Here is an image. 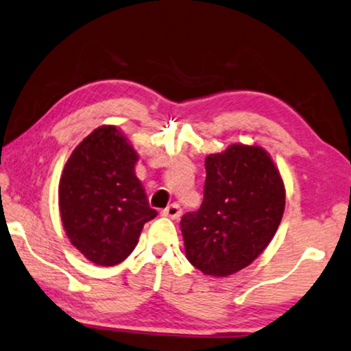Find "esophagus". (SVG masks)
I'll return each mask as SVG.
<instances>
[{"mask_svg": "<svg viewBox=\"0 0 351 351\" xmlns=\"http://www.w3.org/2000/svg\"><path fill=\"white\" fill-rule=\"evenodd\" d=\"M162 215H164V217H169V219H171V220L180 219V215H181V208H180V204L173 203V204L167 206V208L162 210Z\"/></svg>", "mask_w": 351, "mask_h": 351, "instance_id": "34e87169", "label": "esophagus"}]
</instances>
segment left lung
Masks as SVG:
<instances>
[{
	"instance_id": "left-lung-1",
	"label": "left lung",
	"mask_w": 351,
	"mask_h": 351,
	"mask_svg": "<svg viewBox=\"0 0 351 351\" xmlns=\"http://www.w3.org/2000/svg\"><path fill=\"white\" fill-rule=\"evenodd\" d=\"M204 198L181 219L186 258L204 275L228 276L264 252L281 223L286 189L270 154L232 143L204 159Z\"/></svg>"
}]
</instances>
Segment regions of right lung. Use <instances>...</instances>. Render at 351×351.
<instances>
[{"instance_id":"add662e5","label":"right lung","mask_w":351,"mask_h":351,"mask_svg":"<svg viewBox=\"0 0 351 351\" xmlns=\"http://www.w3.org/2000/svg\"><path fill=\"white\" fill-rule=\"evenodd\" d=\"M138 154L114 125L93 130L66 160L59 181L60 220L71 245L90 263L112 267L136 248L149 208L134 165Z\"/></svg>"}]
</instances>
